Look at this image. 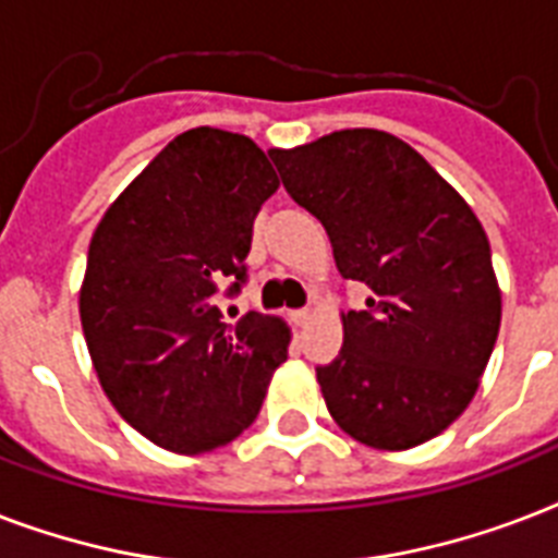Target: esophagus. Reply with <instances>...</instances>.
Wrapping results in <instances>:
<instances>
[{
    "mask_svg": "<svg viewBox=\"0 0 558 558\" xmlns=\"http://www.w3.org/2000/svg\"><path fill=\"white\" fill-rule=\"evenodd\" d=\"M310 318H313V313H310V310H295V313H292V322H295L298 327L310 324Z\"/></svg>",
    "mask_w": 558,
    "mask_h": 558,
    "instance_id": "1",
    "label": "esophagus"
}]
</instances>
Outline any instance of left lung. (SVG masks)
I'll return each mask as SVG.
<instances>
[{"instance_id":"obj_1","label":"left lung","mask_w":558,"mask_h":558,"mask_svg":"<svg viewBox=\"0 0 558 558\" xmlns=\"http://www.w3.org/2000/svg\"><path fill=\"white\" fill-rule=\"evenodd\" d=\"M292 199L322 219L341 278L371 289L315 367L332 420L371 449L449 428L475 397L501 327L484 226L428 161L381 130L269 150Z\"/></svg>"}]
</instances>
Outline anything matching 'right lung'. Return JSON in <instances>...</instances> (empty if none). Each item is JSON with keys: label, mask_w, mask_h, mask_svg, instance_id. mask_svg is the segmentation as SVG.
<instances>
[{"label": "right lung", "mask_w": 558, "mask_h": 558, "mask_svg": "<svg viewBox=\"0 0 558 558\" xmlns=\"http://www.w3.org/2000/svg\"><path fill=\"white\" fill-rule=\"evenodd\" d=\"M278 177L240 133L177 135L95 228L81 324L100 388L161 449L202 454L260 411L289 327L245 313L228 324L219 295L245 283L254 217Z\"/></svg>", "instance_id": "obj_1"}]
</instances>
